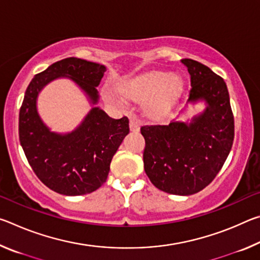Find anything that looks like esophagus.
Listing matches in <instances>:
<instances>
[{"instance_id":"1","label":"esophagus","mask_w":260,"mask_h":260,"mask_svg":"<svg viewBox=\"0 0 260 260\" xmlns=\"http://www.w3.org/2000/svg\"><path fill=\"white\" fill-rule=\"evenodd\" d=\"M129 128L132 132H138L140 129V124L138 122V120L134 119V118H132L129 120Z\"/></svg>"}]
</instances>
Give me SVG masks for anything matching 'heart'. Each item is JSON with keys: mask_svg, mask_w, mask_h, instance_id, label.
<instances>
[{"mask_svg": "<svg viewBox=\"0 0 260 260\" xmlns=\"http://www.w3.org/2000/svg\"><path fill=\"white\" fill-rule=\"evenodd\" d=\"M177 87L178 81L175 78H170L167 73L152 72L124 81L119 89L121 94L138 102H144L153 97L147 104V112L151 116H162L169 112ZM105 95L113 99L109 90H105Z\"/></svg>", "mask_w": 260, "mask_h": 260, "instance_id": "obj_1", "label": "heart"}]
</instances>
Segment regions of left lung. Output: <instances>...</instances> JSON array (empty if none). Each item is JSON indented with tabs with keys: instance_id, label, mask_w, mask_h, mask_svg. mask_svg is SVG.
<instances>
[{
	"instance_id": "obj_1",
	"label": "left lung",
	"mask_w": 260,
	"mask_h": 260,
	"mask_svg": "<svg viewBox=\"0 0 260 260\" xmlns=\"http://www.w3.org/2000/svg\"><path fill=\"white\" fill-rule=\"evenodd\" d=\"M190 74L189 101L208 108L190 124L144 125V171L156 188L173 195H192L213 181L234 141V116L223 79L206 65L181 60Z\"/></svg>"
}]
</instances>
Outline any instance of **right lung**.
<instances>
[{"instance_id": "obj_1", "label": "right lung", "mask_w": 260, "mask_h": 260, "mask_svg": "<svg viewBox=\"0 0 260 260\" xmlns=\"http://www.w3.org/2000/svg\"><path fill=\"white\" fill-rule=\"evenodd\" d=\"M104 72V65L69 57L35 74L25 91L19 110L20 144L35 175L61 195H85L107 181L112 157L129 132V120L127 117L113 119L103 110L93 108L72 133H51L37 112L38 94L54 79L69 77L95 104L96 87Z\"/></svg>"}]
</instances>
